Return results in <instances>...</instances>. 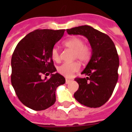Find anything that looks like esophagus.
<instances>
[{
  "instance_id": "1",
  "label": "esophagus",
  "mask_w": 132,
  "mask_h": 132,
  "mask_svg": "<svg viewBox=\"0 0 132 132\" xmlns=\"http://www.w3.org/2000/svg\"><path fill=\"white\" fill-rule=\"evenodd\" d=\"M70 81H71V80H70V79H66V84H69Z\"/></svg>"
}]
</instances>
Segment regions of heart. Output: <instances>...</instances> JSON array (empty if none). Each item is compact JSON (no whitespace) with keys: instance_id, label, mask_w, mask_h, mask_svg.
<instances>
[{"instance_id":"b5f03b06","label":"heart","mask_w":132,"mask_h":132,"mask_svg":"<svg viewBox=\"0 0 132 132\" xmlns=\"http://www.w3.org/2000/svg\"><path fill=\"white\" fill-rule=\"evenodd\" d=\"M64 44L67 47L74 50V59H77L82 63L89 61L91 56V51L89 46L84 44L81 38L73 37L64 41ZM52 59L58 62L60 61V52L57 48H53L51 51ZM80 69V64L78 62L64 63L58 68V72L66 77H71L75 72Z\"/></svg>"}]
</instances>
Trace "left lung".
<instances>
[{
  "label": "left lung",
  "mask_w": 132,
  "mask_h": 132,
  "mask_svg": "<svg viewBox=\"0 0 132 132\" xmlns=\"http://www.w3.org/2000/svg\"><path fill=\"white\" fill-rule=\"evenodd\" d=\"M69 35L85 36L92 48V56L81 74L86 78H75L79 89L74 96L89 108L105 104L112 94L119 74V55L114 42L108 35L88 25L67 29Z\"/></svg>",
  "instance_id": "1"
}]
</instances>
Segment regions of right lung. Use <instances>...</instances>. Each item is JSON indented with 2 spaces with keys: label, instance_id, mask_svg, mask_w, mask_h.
<instances>
[{
  "label": "right lung",
  "instance_id": "add662e5",
  "mask_svg": "<svg viewBox=\"0 0 132 132\" xmlns=\"http://www.w3.org/2000/svg\"><path fill=\"white\" fill-rule=\"evenodd\" d=\"M65 29H37L17 44L11 57V81L19 100L36 111L55 103V90L65 84L64 77L56 72L51 51L62 38ZM51 74L49 79L43 75Z\"/></svg>",
  "mask_w": 132,
  "mask_h": 132
}]
</instances>
